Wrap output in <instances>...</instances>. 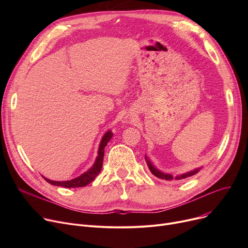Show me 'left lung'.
Returning <instances> with one entry per match:
<instances>
[{"mask_svg": "<svg viewBox=\"0 0 248 248\" xmlns=\"http://www.w3.org/2000/svg\"><path fill=\"white\" fill-rule=\"evenodd\" d=\"M146 162H147V164H148V167H149V169H150V171H151V172H152V174H153V175H155V177H158V178H160V179L167 180V181H171V180H173V179H174V177H173L172 175H170V174H164V173L160 172L159 170H157V169H155V168L153 166V164L148 160V158H147V157H146ZM198 171H199V169H196V170H194V171H192V172H189V173H187V174H183V175H180V176H176V177H175V179H176V180L185 179V178H187V177L193 176V175H195L196 173H198Z\"/></svg>", "mask_w": 248, "mask_h": 248, "instance_id": "1", "label": "left lung"}]
</instances>
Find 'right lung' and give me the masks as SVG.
I'll list each match as a JSON object with an SVG mask.
<instances>
[{
	"label": "right lung",
	"instance_id": "1",
	"mask_svg": "<svg viewBox=\"0 0 248 248\" xmlns=\"http://www.w3.org/2000/svg\"><path fill=\"white\" fill-rule=\"evenodd\" d=\"M112 137V133L110 131H108L106 135L103 136L100 145H99V149H98V155L96 158V161L93 165V167L89 169L87 172H85L84 174L80 175L79 177H77L75 179H72L70 181H63V182H56V181H51L47 178H44L49 184L54 185V186H60V187H64V188H78V187H84L86 185H88L90 182H93L95 177L99 174V172L101 171L102 168V163H103V155H104V147L108 145V140L111 139Z\"/></svg>",
	"mask_w": 248,
	"mask_h": 248
}]
</instances>
